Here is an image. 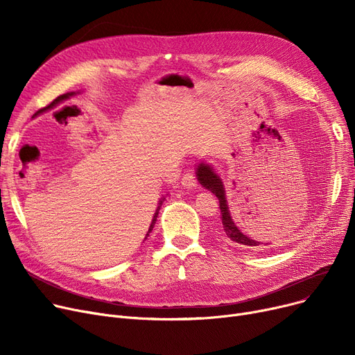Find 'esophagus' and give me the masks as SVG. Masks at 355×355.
<instances>
[{
    "instance_id": "esophagus-1",
    "label": "esophagus",
    "mask_w": 355,
    "mask_h": 355,
    "mask_svg": "<svg viewBox=\"0 0 355 355\" xmlns=\"http://www.w3.org/2000/svg\"><path fill=\"white\" fill-rule=\"evenodd\" d=\"M181 184L184 185L185 189H194L196 185H197V180H196L194 173H193V171H187V173H185V174L182 175V178H181Z\"/></svg>"
}]
</instances>
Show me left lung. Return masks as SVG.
<instances>
[{"label": "left lung", "mask_w": 355, "mask_h": 355, "mask_svg": "<svg viewBox=\"0 0 355 355\" xmlns=\"http://www.w3.org/2000/svg\"><path fill=\"white\" fill-rule=\"evenodd\" d=\"M197 178H198V181H200L202 187L207 189L209 191H211L218 200L220 220H221L220 227H218V233L223 239L229 241L230 245L256 249V250L263 249V246L269 245V243H262V241H257V240L249 237V234L243 233L237 227L234 220L230 216L225 187H223V182H221L220 177L213 171L211 166H209L207 164H200L198 168H197Z\"/></svg>", "instance_id": "1"}]
</instances>
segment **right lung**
Returning a JSON list of instances; mask_svg holds the SVG:
<instances>
[{"label":"right lung","mask_w":355,"mask_h":355,"mask_svg":"<svg viewBox=\"0 0 355 355\" xmlns=\"http://www.w3.org/2000/svg\"><path fill=\"white\" fill-rule=\"evenodd\" d=\"M71 95H73V92H71V93H66V95H62V96H59L58 99H55V102H58V101H62V99H66V98H69V96H71ZM53 103H54V102H53ZM161 204H162V201H159V206H158V209H157V213H155V216H154V218H153L151 226H149V230H148V233L153 230V227H154V225H155V221H157V216H158V211H159ZM146 236H148V234H146Z\"/></svg>","instance_id":"1"}]
</instances>
